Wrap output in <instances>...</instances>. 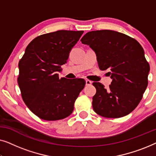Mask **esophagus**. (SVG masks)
Returning <instances> with one entry per match:
<instances>
[{"mask_svg": "<svg viewBox=\"0 0 156 156\" xmlns=\"http://www.w3.org/2000/svg\"><path fill=\"white\" fill-rule=\"evenodd\" d=\"M91 84H92V82H91V81L89 80H86V85H87V86H89V85H91Z\"/></svg>", "mask_w": 156, "mask_h": 156, "instance_id": "obj_1", "label": "esophagus"}]
</instances>
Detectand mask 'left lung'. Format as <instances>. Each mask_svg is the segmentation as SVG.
I'll list each match as a JSON object with an SVG mask.
<instances>
[{"label": "left lung", "mask_w": 156, "mask_h": 156, "mask_svg": "<svg viewBox=\"0 0 156 156\" xmlns=\"http://www.w3.org/2000/svg\"><path fill=\"white\" fill-rule=\"evenodd\" d=\"M94 51L99 67L108 69L112 82L108 89L94 82L97 93L93 109L106 118H120L135 109L148 86L150 66L137 40L119 32L91 31L81 39Z\"/></svg>", "instance_id": "1"}]
</instances>
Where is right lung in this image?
I'll list each match as a JSON object with an SVG mask.
<instances>
[{"label": "right lung", "mask_w": 156, "mask_h": 156, "mask_svg": "<svg viewBox=\"0 0 156 156\" xmlns=\"http://www.w3.org/2000/svg\"><path fill=\"white\" fill-rule=\"evenodd\" d=\"M83 33L57 30L37 36L19 61L18 83L22 98L39 118L60 120L73 112L74 101L86 82L83 79H59L57 72Z\"/></svg>", "instance_id": "obj_1"}]
</instances>
